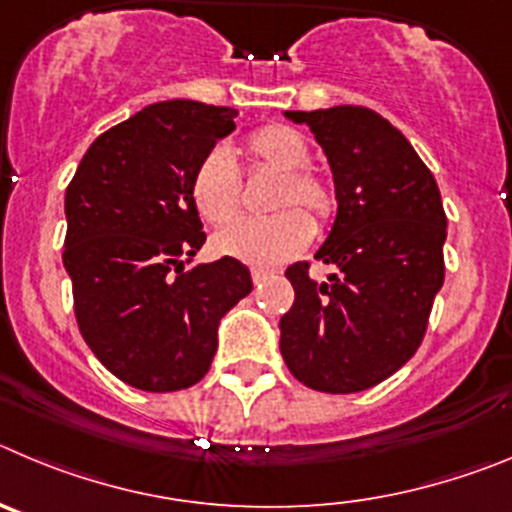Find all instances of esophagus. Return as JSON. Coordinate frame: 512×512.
Returning <instances> with one entry per match:
<instances>
[{"label": "esophagus", "instance_id": "34e87169", "mask_svg": "<svg viewBox=\"0 0 512 512\" xmlns=\"http://www.w3.org/2000/svg\"><path fill=\"white\" fill-rule=\"evenodd\" d=\"M273 275V270H265V267H255V270H252V280H255V283H262V280L273 278Z\"/></svg>", "mask_w": 512, "mask_h": 512}]
</instances>
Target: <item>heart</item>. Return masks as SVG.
Returning <instances> with one entry per match:
<instances>
[{
	"label": "heart",
	"instance_id": "heart-1",
	"mask_svg": "<svg viewBox=\"0 0 512 512\" xmlns=\"http://www.w3.org/2000/svg\"><path fill=\"white\" fill-rule=\"evenodd\" d=\"M242 150L252 168L275 176L267 209L278 214L224 229L214 237V250L247 265H280L306 250L313 239V223L305 214L311 213L316 227L324 229L339 209V193L324 170L306 165L311 147L296 127L262 124L245 137ZM188 193L211 227H227L242 209V178L232 158L219 147L196 163Z\"/></svg>",
	"mask_w": 512,
	"mask_h": 512
}]
</instances>
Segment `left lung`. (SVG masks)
Returning <instances> with one entry per match:
<instances>
[{
    "label": "left lung",
    "instance_id": "1",
    "mask_svg": "<svg viewBox=\"0 0 512 512\" xmlns=\"http://www.w3.org/2000/svg\"><path fill=\"white\" fill-rule=\"evenodd\" d=\"M329 158L339 211L316 260L296 262V301L280 319L290 375L319 393H359L388 380L421 347L444 285L446 214L431 170L393 124L365 107L285 112Z\"/></svg>",
    "mask_w": 512,
    "mask_h": 512
}]
</instances>
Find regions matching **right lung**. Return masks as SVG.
<instances>
[{
	"label": "right lung",
	"instance_id": "right-lung-1",
	"mask_svg": "<svg viewBox=\"0 0 512 512\" xmlns=\"http://www.w3.org/2000/svg\"><path fill=\"white\" fill-rule=\"evenodd\" d=\"M237 112L163 101L94 140L66 188L73 311L112 375L147 393L186 390L209 372L216 326L252 290L232 257L183 270L206 242L188 183L234 130Z\"/></svg>",
	"mask_w": 512,
	"mask_h": 512
}]
</instances>
